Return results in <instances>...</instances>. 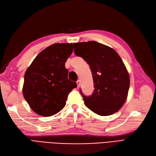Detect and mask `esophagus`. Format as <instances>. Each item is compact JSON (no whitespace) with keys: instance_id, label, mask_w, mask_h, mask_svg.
I'll use <instances>...</instances> for the list:
<instances>
[{"instance_id":"obj_1","label":"esophagus","mask_w":156,"mask_h":156,"mask_svg":"<svg viewBox=\"0 0 156 156\" xmlns=\"http://www.w3.org/2000/svg\"><path fill=\"white\" fill-rule=\"evenodd\" d=\"M76 83H77V85H78V87H80V81L78 80L76 82Z\"/></svg>"}]
</instances>
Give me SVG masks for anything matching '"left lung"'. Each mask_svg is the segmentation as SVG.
Instances as JSON below:
<instances>
[{"mask_svg": "<svg viewBox=\"0 0 156 156\" xmlns=\"http://www.w3.org/2000/svg\"><path fill=\"white\" fill-rule=\"evenodd\" d=\"M74 53L88 64L92 73L94 91L82 95L85 105L101 116H108L121 108L129 92V74L119 55L112 48L91 41L74 43Z\"/></svg>", "mask_w": 156, "mask_h": 156, "instance_id": "left-lung-1", "label": "left lung"}]
</instances>
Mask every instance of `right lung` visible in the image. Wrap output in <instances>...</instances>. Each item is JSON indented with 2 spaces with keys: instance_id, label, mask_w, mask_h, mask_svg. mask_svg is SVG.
<instances>
[{
  "instance_id": "add662e5",
  "label": "right lung",
  "mask_w": 156,
  "mask_h": 156,
  "mask_svg": "<svg viewBox=\"0 0 156 156\" xmlns=\"http://www.w3.org/2000/svg\"><path fill=\"white\" fill-rule=\"evenodd\" d=\"M73 43H55L43 50L27 68L23 95L31 109L43 117L57 114L77 83L68 79L65 62L73 53Z\"/></svg>"
}]
</instances>
